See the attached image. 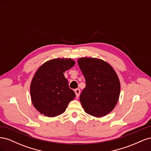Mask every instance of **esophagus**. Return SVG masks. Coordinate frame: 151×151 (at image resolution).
<instances>
[{
  "label": "esophagus",
  "instance_id": "esophagus-1",
  "mask_svg": "<svg viewBox=\"0 0 151 151\" xmlns=\"http://www.w3.org/2000/svg\"><path fill=\"white\" fill-rule=\"evenodd\" d=\"M74 91H75V93H76V97L78 98V97L79 96L80 93H81L80 89H75Z\"/></svg>",
  "mask_w": 151,
  "mask_h": 151
}]
</instances>
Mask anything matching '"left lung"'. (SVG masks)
<instances>
[{"label": "left lung", "instance_id": "left-lung-1", "mask_svg": "<svg viewBox=\"0 0 151 151\" xmlns=\"http://www.w3.org/2000/svg\"><path fill=\"white\" fill-rule=\"evenodd\" d=\"M78 64L86 81L80 95L84 111L96 117L108 115L115 107L120 93L115 71L108 63L96 58H81Z\"/></svg>", "mask_w": 151, "mask_h": 151}]
</instances>
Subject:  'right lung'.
<instances>
[{"label": "right lung", "instance_id": "right-lung-1", "mask_svg": "<svg viewBox=\"0 0 151 151\" xmlns=\"http://www.w3.org/2000/svg\"><path fill=\"white\" fill-rule=\"evenodd\" d=\"M75 65L71 58H55L44 63L32 79L31 98L33 106L43 115L55 117L65 111L76 96L68 86L64 72Z\"/></svg>", "mask_w": 151, "mask_h": 151}]
</instances>
